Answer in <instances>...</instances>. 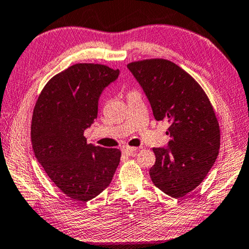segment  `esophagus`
Masks as SVG:
<instances>
[{
	"label": "esophagus",
	"mask_w": 249,
	"mask_h": 249,
	"mask_svg": "<svg viewBox=\"0 0 249 249\" xmlns=\"http://www.w3.org/2000/svg\"><path fill=\"white\" fill-rule=\"evenodd\" d=\"M137 151V148H133V147H124L122 148V152L128 156H132L135 155V152Z\"/></svg>",
	"instance_id": "esophagus-1"
}]
</instances>
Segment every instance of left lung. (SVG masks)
I'll return each instance as SVG.
<instances>
[{
    "label": "left lung",
    "mask_w": 249,
    "mask_h": 249,
    "mask_svg": "<svg viewBox=\"0 0 249 249\" xmlns=\"http://www.w3.org/2000/svg\"><path fill=\"white\" fill-rule=\"evenodd\" d=\"M142 88L157 121L168 120L167 148H154L149 175L174 198L199 186L216 161L220 130L207 94L189 73L171 61L148 59L128 64Z\"/></svg>",
    "instance_id": "8db88e82"
}]
</instances>
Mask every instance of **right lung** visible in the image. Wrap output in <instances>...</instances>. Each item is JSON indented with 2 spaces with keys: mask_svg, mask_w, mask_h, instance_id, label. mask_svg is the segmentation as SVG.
Wrapping results in <instances>:
<instances>
[{
  "mask_svg": "<svg viewBox=\"0 0 249 249\" xmlns=\"http://www.w3.org/2000/svg\"><path fill=\"white\" fill-rule=\"evenodd\" d=\"M119 73L103 64H74L50 80L34 107V155L53 183L74 200L101 194L120 162L119 149L88 144L83 136L97 119L102 91Z\"/></svg>",
  "mask_w": 249,
  "mask_h": 249,
  "instance_id": "right-lung-1",
  "label": "right lung"
}]
</instances>
